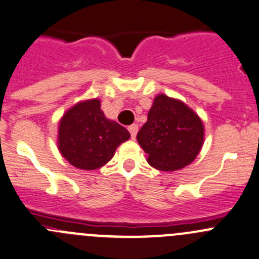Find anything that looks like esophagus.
<instances>
[{
  "instance_id": "34e87169",
  "label": "esophagus",
  "mask_w": 259,
  "mask_h": 259,
  "mask_svg": "<svg viewBox=\"0 0 259 259\" xmlns=\"http://www.w3.org/2000/svg\"><path fill=\"white\" fill-rule=\"evenodd\" d=\"M128 131L131 133V137L136 138V135H137V132H138V126L137 124H132V126L128 127Z\"/></svg>"
}]
</instances>
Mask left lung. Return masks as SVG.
Instances as JSON below:
<instances>
[{
    "label": "left lung",
    "mask_w": 259,
    "mask_h": 259,
    "mask_svg": "<svg viewBox=\"0 0 259 259\" xmlns=\"http://www.w3.org/2000/svg\"><path fill=\"white\" fill-rule=\"evenodd\" d=\"M137 141L152 167L180 170L190 165L200 152L203 122L185 103L160 94L153 101L147 122L138 131Z\"/></svg>",
    "instance_id": "left-lung-1"
}]
</instances>
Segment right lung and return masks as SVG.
Returning <instances> with one entry per match:
<instances>
[{"label": "right lung", "mask_w": 259, "mask_h": 259, "mask_svg": "<svg viewBox=\"0 0 259 259\" xmlns=\"http://www.w3.org/2000/svg\"><path fill=\"white\" fill-rule=\"evenodd\" d=\"M131 137L123 126L106 118L99 99L79 102L59 122L58 147L65 160L81 170H97Z\"/></svg>", "instance_id": "add662e5"}]
</instances>
